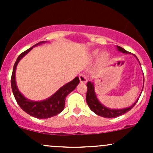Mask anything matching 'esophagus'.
Segmentation results:
<instances>
[{
  "label": "esophagus",
  "instance_id": "34e87169",
  "mask_svg": "<svg viewBox=\"0 0 153 153\" xmlns=\"http://www.w3.org/2000/svg\"><path fill=\"white\" fill-rule=\"evenodd\" d=\"M79 80L81 83H86L87 82V78H86V75L84 74H80L79 75Z\"/></svg>",
  "mask_w": 153,
  "mask_h": 153
}]
</instances>
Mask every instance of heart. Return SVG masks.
I'll return each instance as SVG.
<instances>
[{"label":"heart","mask_w":153,"mask_h":153,"mask_svg":"<svg viewBox=\"0 0 153 153\" xmlns=\"http://www.w3.org/2000/svg\"><path fill=\"white\" fill-rule=\"evenodd\" d=\"M97 54H98V52H94V53H93V55H96Z\"/></svg>","instance_id":"heart-1"}]
</instances>
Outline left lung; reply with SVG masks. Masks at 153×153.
Masks as SVG:
<instances>
[{
	"instance_id": "8db88e82",
	"label": "left lung",
	"mask_w": 153,
	"mask_h": 153,
	"mask_svg": "<svg viewBox=\"0 0 153 153\" xmlns=\"http://www.w3.org/2000/svg\"><path fill=\"white\" fill-rule=\"evenodd\" d=\"M117 49H118V51L123 52V53H126V54L129 53V52H127V51L125 50L124 49H123L122 47H119V46H117ZM86 86H87V92H86V103H87L88 106H89V107L90 108V109L92 111V112H95V113L97 114L98 115L104 117V118H116V117L120 116V115H124V114L126 113V112H127L128 111L130 110L131 109H132L133 106H135V104L137 103V101H138V100H137V101H135L132 106L127 108H124V109H110V108L106 107L105 106H104L103 104H101V103L99 102V101H98V98H97L96 95H95V88H94L93 83H91L90 81H88L87 84H86Z\"/></svg>"
}]
</instances>
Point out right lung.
Listing matches in <instances>:
<instances>
[{
	"label": "right lung",
	"instance_id": "add662e5",
	"mask_svg": "<svg viewBox=\"0 0 153 153\" xmlns=\"http://www.w3.org/2000/svg\"><path fill=\"white\" fill-rule=\"evenodd\" d=\"M44 42H45V41H41L38 44H35V46L41 44ZM32 49V47H31L27 50L22 52L15 61L13 70H12V78H11V85H12V92H13V95L18 105L27 114L30 115L31 116H33L37 118H41V119L49 118L58 115L60 112H62L63 109H64V106H65L66 97L67 96L68 94L70 93L72 91H73L76 88L77 85L79 84L80 81L78 77H76L70 82L67 83V84L60 88L54 95H52L47 99L44 100V101H32L26 98L20 92L18 87H17L16 81H15V70H16L17 65H18L20 60L23 57L25 56Z\"/></svg>",
	"mask_w": 153,
	"mask_h": 153
}]
</instances>
